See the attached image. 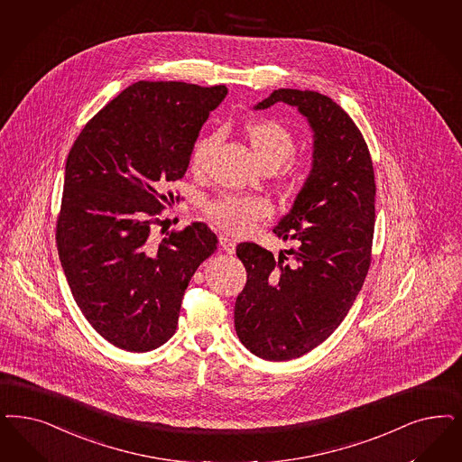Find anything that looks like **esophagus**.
Segmentation results:
<instances>
[{
  "label": "esophagus",
  "instance_id": "obj_1",
  "mask_svg": "<svg viewBox=\"0 0 462 462\" xmlns=\"http://www.w3.org/2000/svg\"><path fill=\"white\" fill-rule=\"evenodd\" d=\"M220 244H222L223 251L226 253V254H234L236 253V240L232 239L230 236H226V234H222L220 236Z\"/></svg>",
  "mask_w": 462,
  "mask_h": 462
}]
</instances>
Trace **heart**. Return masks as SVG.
<instances>
[{
    "mask_svg": "<svg viewBox=\"0 0 462 462\" xmlns=\"http://www.w3.org/2000/svg\"><path fill=\"white\" fill-rule=\"evenodd\" d=\"M245 138L254 152L255 159L264 169H276L295 152L293 134L274 119H259L249 123L245 126ZM217 142V134H208L194 143L191 169L196 174L207 172ZM208 209L218 225L234 234L249 230L255 222L268 218L273 211L268 199L251 194H225L215 199Z\"/></svg>",
    "mask_w": 462,
    "mask_h": 462,
    "instance_id": "1",
    "label": "heart"
}]
</instances>
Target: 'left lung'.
Listing matches in <instances>:
<instances>
[{
    "label": "left lung",
    "instance_id": "1",
    "mask_svg": "<svg viewBox=\"0 0 462 462\" xmlns=\"http://www.w3.org/2000/svg\"><path fill=\"white\" fill-rule=\"evenodd\" d=\"M285 102L312 129V169L293 207L273 228L297 247L278 257L254 242L237 245L247 271L236 300L240 343L285 362L314 350L348 314L365 282L375 222V179L360 129L329 97L280 88L255 111Z\"/></svg>",
    "mask_w": 462,
    "mask_h": 462
}]
</instances>
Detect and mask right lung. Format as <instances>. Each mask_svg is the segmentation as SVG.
<instances>
[{"mask_svg": "<svg viewBox=\"0 0 462 462\" xmlns=\"http://www.w3.org/2000/svg\"><path fill=\"white\" fill-rule=\"evenodd\" d=\"M226 92L136 81L97 112L69 150L58 253L83 316L121 350H155L172 337L192 274L217 249L205 223L162 242L150 228L174 203L165 186L186 174L199 129Z\"/></svg>", "mask_w": 462, "mask_h": 462, "instance_id": "add662e5", "label": "right lung"}]
</instances>
